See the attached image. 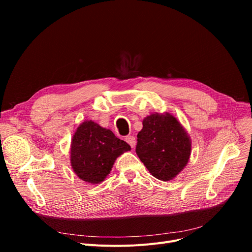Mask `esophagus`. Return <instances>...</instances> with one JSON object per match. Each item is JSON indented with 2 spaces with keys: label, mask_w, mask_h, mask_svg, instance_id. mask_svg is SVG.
I'll use <instances>...</instances> for the list:
<instances>
[{
  "label": "esophagus",
  "mask_w": 252,
  "mask_h": 252,
  "mask_svg": "<svg viewBox=\"0 0 252 252\" xmlns=\"http://www.w3.org/2000/svg\"><path fill=\"white\" fill-rule=\"evenodd\" d=\"M126 142L129 145L131 148H135L136 146V139L134 136H126Z\"/></svg>",
  "instance_id": "obj_1"
}]
</instances>
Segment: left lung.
Returning <instances> with one entry per match:
<instances>
[{
    "mask_svg": "<svg viewBox=\"0 0 252 252\" xmlns=\"http://www.w3.org/2000/svg\"><path fill=\"white\" fill-rule=\"evenodd\" d=\"M137 137L136 153L156 179L173 180L187 165L191 139L173 114L154 112L145 117Z\"/></svg>",
    "mask_w": 252,
    "mask_h": 252,
    "instance_id": "left-lung-1",
    "label": "left lung"
}]
</instances>
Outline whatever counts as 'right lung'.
<instances>
[{"instance_id":"add662e5","label":"right lung","mask_w":252,"mask_h":252,"mask_svg":"<svg viewBox=\"0 0 252 252\" xmlns=\"http://www.w3.org/2000/svg\"><path fill=\"white\" fill-rule=\"evenodd\" d=\"M129 150V145L116 138L110 129L85 121L71 140V167L86 183L100 184L110 174L116 158Z\"/></svg>"}]
</instances>
